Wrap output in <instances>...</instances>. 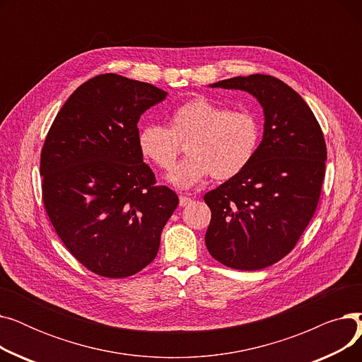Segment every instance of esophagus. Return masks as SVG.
<instances>
[{
    "label": "esophagus",
    "mask_w": 362,
    "mask_h": 362,
    "mask_svg": "<svg viewBox=\"0 0 362 362\" xmlns=\"http://www.w3.org/2000/svg\"><path fill=\"white\" fill-rule=\"evenodd\" d=\"M192 202V199L189 198V197H180L179 198V204H180V206H186V205H189Z\"/></svg>",
    "instance_id": "obj_1"
}]
</instances>
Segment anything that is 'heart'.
<instances>
[{"label": "heart", "instance_id": "obj_1", "mask_svg": "<svg viewBox=\"0 0 362 362\" xmlns=\"http://www.w3.org/2000/svg\"><path fill=\"white\" fill-rule=\"evenodd\" d=\"M261 119L252 110H230L206 98L177 107L168 127L146 124L138 133L145 160L161 170L173 165L180 144L187 158L170 171L167 180L177 189H191L208 177L227 180L251 164L261 141Z\"/></svg>", "mask_w": 362, "mask_h": 362}]
</instances>
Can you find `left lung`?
<instances>
[{
    "label": "left lung",
    "mask_w": 362,
    "mask_h": 362,
    "mask_svg": "<svg viewBox=\"0 0 362 362\" xmlns=\"http://www.w3.org/2000/svg\"><path fill=\"white\" fill-rule=\"evenodd\" d=\"M211 88L251 93L264 111L262 141L242 173L205 194L208 252L236 270H261L286 257L311 221L327 148L308 104L267 74L238 76Z\"/></svg>",
    "instance_id": "8db88e82"
}]
</instances>
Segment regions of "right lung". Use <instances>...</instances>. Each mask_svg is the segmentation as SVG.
<instances>
[{
  "mask_svg": "<svg viewBox=\"0 0 362 362\" xmlns=\"http://www.w3.org/2000/svg\"><path fill=\"white\" fill-rule=\"evenodd\" d=\"M167 92L116 73L95 76L64 103L41 152L42 199L69 252L92 273L122 279L156 258L179 204L144 163L142 114Z\"/></svg>",
  "mask_w": 362,
  "mask_h": 362,
  "instance_id": "add662e5",
  "label": "right lung"
}]
</instances>
